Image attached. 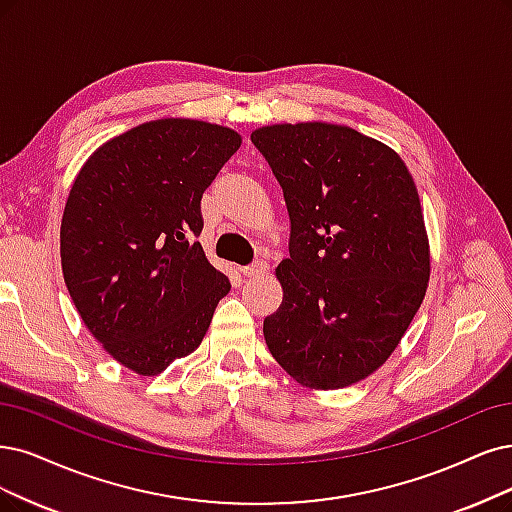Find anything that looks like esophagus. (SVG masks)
Here are the masks:
<instances>
[{
    "mask_svg": "<svg viewBox=\"0 0 512 512\" xmlns=\"http://www.w3.org/2000/svg\"><path fill=\"white\" fill-rule=\"evenodd\" d=\"M268 270H270V263H268V261H263V259H259V261L251 263V266L242 268V274H244L246 278H257V276H266V274H268Z\"/></svg>",
    "mask_w": 512,
    "mask_h": 512,
    "instance_id": "obj_1",
    "label": "esophagus"
}]
</instances>
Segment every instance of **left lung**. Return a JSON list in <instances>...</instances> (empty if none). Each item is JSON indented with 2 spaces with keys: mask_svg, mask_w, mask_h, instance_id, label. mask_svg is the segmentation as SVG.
Instances as JSON below:
<instances>
[{
  "mask_svg": "<svg viewBox=\"0 0 512 512\" xmlns=\"http://www.w3.org/2000/svg\"><path fill=\"white\" fill-rule=\"evenodd\" d=\"M253 145L282 187L289 257L280 308L263 320L278 365L316 390L365 380L420 310L430 251L418 189L401 156L348 126L257 128Z\"/></svg>",
  "mask_w": 512,
  "mask_h": 512,
  "instance_id": "obj_1",
  "label": "left lung"
}]
</instances>
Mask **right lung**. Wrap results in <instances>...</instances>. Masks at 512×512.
Here are the masks:
<instances>
[{
	"mask_svg": "<svg viewBox=\"0 0 512 512\" xmlns=\"http://www.w3.org/2000/svg\"><path fill=\"white\" fill-rule=\"evenodd\" d=\"M242 139L168 118L107 141L73 181L61 223L65 285L118 363L158 375L194 352L230 280L206 259L200 200Z\"/></svg>",
	"mask_w": 512,
	"mask_h": 512,
	"instance_id": "1",
	"label": "right lung"
}]
</instances>
